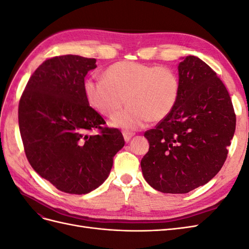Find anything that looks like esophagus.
<instances>
[{"label":"esophagus","instance_id":"obj_1","mask_svg":"<svg viewBox=\"0 0 249 249\" xmlns=\"http://www.w3.org/2000/svg\"><path fill=\"white\" fill-rule=\"evenodd\" d=\"M124 140L127 142V141H130L131 140V138L134 136V133H132V132H126V131H124Z\"/></svg>","mask_w":249,"mask_h":249}]
</instances>
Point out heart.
Segmentation results:
<instances>
[{"instance_id": "b5f03b06", "label": "heart", "mask_w": 249, "mask_h": 249, "mask_svg": "<svg viewBox=\"0 0 249 249\" xmlns=\"http://www.w3.org/2000/svg\"><path fill=\"white\" fill-rule=\"evenodd\" d=\"M88 104L101 114L113 117L111 124L124 130H136L149 120L161 122L175 109L179 81L177 72L165 65L120 61L110 65L103 78H89L84 83Z\"/></svg>"}]
</instances>
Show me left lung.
Here are the masks:
<instances>
[{
	"mask_svg": "<svg viewBox=\"0 0 249 249\" xmlns=\"http://www.w3.org/2000/svg\"><path fill=\"white\" fill-rule=\"evenodd\" d=\"M179 94L170 114L144 133L149 149L141 160L154 189L184 194L207 184L227 160L236 114L227 87L197 57L178 64Z\"/></svg>",
	"mask_w": 249,
	"mask_h": 249,
	"instance_id": "1",
	"label": "left lung"
}]
</instances>
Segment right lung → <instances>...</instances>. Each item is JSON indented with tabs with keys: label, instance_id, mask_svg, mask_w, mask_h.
Returning a JSON list of instances; mask_svg holds the SVG:
<instances>
[{
	"label": "right lung",
	"instance_id": "add662e5",
	"mask_svg": "<svg viewBox=\"0 0 249 249\" xmlns=\"http://www.w3.org/2000/svg\"><path fill=\"white\" fill-rule=\"evenodd\" d=\"M95 63L94 58L77 55L49 58L30 77L19 100L27 159L65 193L86 194L102 185L124 145L122 132L105 125L86 100L84 79Z\"/></svg>",
	"mask_w": 249,
	"mask_h": 249
}]
</instances>
